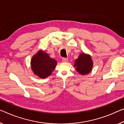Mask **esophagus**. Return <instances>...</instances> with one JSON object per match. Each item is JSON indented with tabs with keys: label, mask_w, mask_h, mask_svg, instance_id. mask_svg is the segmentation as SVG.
<instances>
[{
	"label": "esophagus",
	"mask_w": 124,
	"mask_h": 124,
	"mask_svg": "<svg viewBox=\"0 0 124 124\" xmlns=\"http://www.w3.org/2000/svg\"><path fill=\"white\" fill-rule=\"evenodd\" d=\"M62 62H67L68 61V58H63L62 59Z\"/></svg>",
	"instance_id": "esophagus-1"
}]
</instances>
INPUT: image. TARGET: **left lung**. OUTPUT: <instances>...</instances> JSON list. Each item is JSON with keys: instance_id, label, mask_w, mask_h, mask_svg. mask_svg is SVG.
Listing matches in <instances>:
<instances>
[{"instance_id": "left-lung-1", "label": "left lung", "mask_w": 124, "mask_h": 124, "mask_svg": "<svg viewBox=\"0 0 124 124\" xmlns=\"http://www.w3.org/2000/svg\"><path fill=\"white\" fill-rule=\"evenodd\" d=\"M74 66L77 67V71L82 75L89 73L93 67V62L91 57L84 53H82L79 58L75 60Z\"/></svg>"}]
</instances>
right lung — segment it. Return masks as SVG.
<instances>
[{
	"instance_id": "obj_1",
	"label": "right lung",
	"mask_w": 124,
	"mask_h": 124,
	"mask_svg": "<svg viewBox=\"0 0 124 124\" xmlns=\"http://www.w3.org/2000/svg\"><path fill=\"white\" fill-rule=\"evenodd\" d=\"M31 65L34 74L41 78H45L51 75L56 65V61L44 51H39L32 58Z\"/></svg>"
}]
</instances>
